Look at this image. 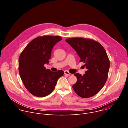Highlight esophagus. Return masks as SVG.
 <instances>
[{"mask_svg": "<svg viewBox=\"0 0 128 128\" xmlns=\"http://www.w3.org/2000/svg\"><path fill=\"white\" fill-rule=\"evenodd\" d=\"M64 74H65V75H67V76L70 75V73L68 71H67V70H65V71H64Z\"/></svg>", "mask_w": 128, "mask_h": 128, "instance_id": "1", "label": "esophagus"}]
</instances>
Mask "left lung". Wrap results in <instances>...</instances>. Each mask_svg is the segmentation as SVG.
Wrapping results in <instances>:
<instances>
[{
	"mask_svg": "<svg viewBox=\"0 0 128 128\" xmlns=\"http://www.w3.org/2000/svg\"><path fill=\"white\" fill-rule=\"evenodd\" d=\"M66 41L76 51L80 58V62L85 63L87 69L83 76L74 74L77 81L72 86L73 89L83 98L95 96L105 84L108 76L110 61L105 50L91 39L72 38Z\"/></svg>",
	"mask_w": 128,
	"mask_h": 128,
	"instance_id": "obj_1",
	"label": "left lung"
}]
</instances>
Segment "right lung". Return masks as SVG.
I'll use <instances>...</instances> for the list:
<instances>
[{"mask_svg": "<svg viewBox=\"0 0 128 128\" xmlns=\"http://www.w3.org/2000/svg\"><path fill=\"white\" fill-rule=\"evenodd\" d=\"M62 39L59 36H39L32 40L19 58V72L25 87L32 94L44 97L54 90L63 70L54 72L44 67L48 63L53 46Z\"/></svg>", "mask_w": 128, "mask_h": 128, "instance_id": "1", "label": "right lung"}]
</instances>
